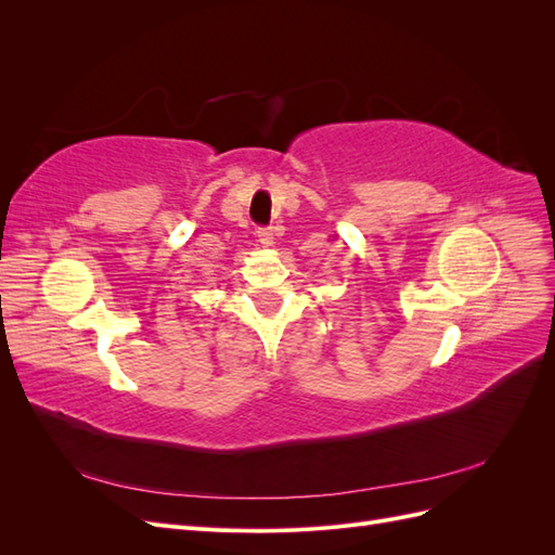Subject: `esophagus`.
Here are the masks:
<instances>
[{"label": "esophagus", "mask_w": 555, "mask_h": 555, "mask_svg": "<svg viewBox=\"0 0 555 555\" xmlns=\"http://www.w3.org/2000/svg\"><path fill=\"white\" fill-rule=\"evenodd\" d=\"M257 238H259V243L261 245H273V241H275V229L273 227H259L257 229Z\"/></svg>", "instance_id": "1"}]
</instances>
